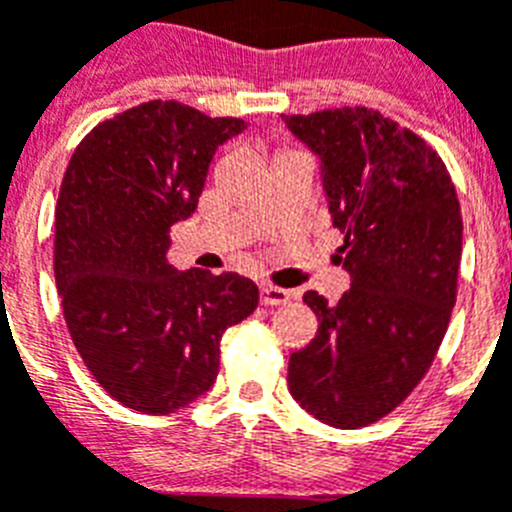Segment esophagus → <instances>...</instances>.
<instances>
[{"instance_id": "esophagus-1", "label": "esophagus", "mask_w": 512, "mask_h": 512, "mask_svg": "<svg viewBox=\"0 0 512 512\" xmlns=\"http://www.w3.org/2000/svg\"><path fill=\"white\" fill-rule=\"evenodd\" d=\"M292 302V292L282 287H274V284H264L261 287V305L266 307H277V305H287Z\"/></svg>"}]
</instances>
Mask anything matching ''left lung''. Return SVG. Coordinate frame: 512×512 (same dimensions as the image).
Here are the masks:
<instances>
[{"instance_id":"left-lung-1","label":"left lung","mask_w":512,"mask_h":512,"mask_svg":"<svg viewBox=\"0 0 512 512\" xmlns=\"http://www.w3.org/2000/svg\"><path fill=\"white\" fill-rule=\"evenodd\" d=\"M320 156L351 289L305 305L318 333L289 356V392L333 428H364L408 400L438 354L456 302L461 207L451 174L410 128L369 107L284 115Z\"/></svg>"}]
</instances>
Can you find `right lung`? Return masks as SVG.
<instances>
[{
    "instance_id": "1",
    "label": "right lung",
    "mask_w": 512,
    "mask_h": 512,
    "mask_svg": "<svg viewBox=\"0 0 512 512\" xmlns=\"http://www.w3.org/2000/svg\"><path fill=\"white\" fill-rule=\"evenodd\" d=\"M243 128L241 117L151 99L99 122L66 166L53 243L63 320L125 408L166 415L205 395L220 338L259 305L251 279L166 261L171 225L197 210L217 146Z\"/></svg>"
}]
</instances>
